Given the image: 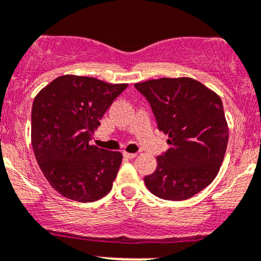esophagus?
Wrapping results in <instances>:
<instances>
[{"label": "esophagus", "instance_id": "esophagus-1", "mask_svg": "<svg viewBox=\"0 0 261 261\" xmlns=\"http://www.w3.org/2000/svg\"><path fill=\"white\" fill-rule=\"evenodd\" d=\"M123 156L127 159H134L136 156V153H127V151H123Z\"/></svg>", "mask_w": 261, "mask_h": 261}]
</instances>
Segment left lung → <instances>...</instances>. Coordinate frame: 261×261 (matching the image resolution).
<instances>
[{
  "label": "left lung",
  "mask_w": 261,
  "mask_h": 261,
  "mask_svg": "<svg viewBox=\"0 0 261 261\" xmlns=\"http://www.w3.org/2000/svg\"><path fill=\"white\" fill-rule=\"evenodd\" d=\"M146 98L158 130L169 148L156 156V169L144 177L151 194L179 201L212 184L223 162L228 126L222 100L190 77L148 80L135 84Z\"/></svg>",
  "instance_id": "left-lung-1"
}]
</instances>
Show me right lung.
<instances>
[{
    "label": "right lung",
    "mask_w": 261,
    "mask_h": 261,
    "mask_svg": "<svg viewBox=\"0 0 261 261\" xmlns=\"http://www.w3.org/2000/svg\"><path fill=\"white\" fill-rule=\"evenodd\" d=\"M126 88L65 75L35 97L33 150L47 181L65 198L90 203L112 189L122 154L90 145V140L106 111Z\"/></svg>",
    "instance_id": "obj_1"
}]
</instances>
